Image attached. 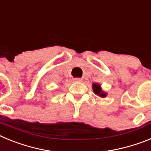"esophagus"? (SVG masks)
Segmentation results:
<instances>
[{"mask_svg": "<svg viewBox=\"0 0 151 151\" xmlns=\"http://www.w3.org/2000/svg\"><path fill=\"white\" fill-rule=\"evenodd\" d=\"M73 81H74V82H82V79L80 78H73Z\"/></svg>", "mask_w": 151, "mask_h": 151, "instance_id": "34e87169", "label": "esophagus"}]
</instances>
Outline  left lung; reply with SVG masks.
<instances>
[{
    "label": "left lung",
    "instance_id": "obj_1",
    "mask_svg": "<svg viewBox=\"0 0 151 151\" xmlns=\"http://www.w3.org/2000/svg\"><path fill=\"white\" fill-rule=\"evenodd\" d=\"M92 89H93V91H94V93L96 95L103 97V98L106 97V93L102 90L101 85H99L98 83L92 84Z\"/></svg>",
    "mask_w": 151,
    "mask_h": 151
}]
</instances>
